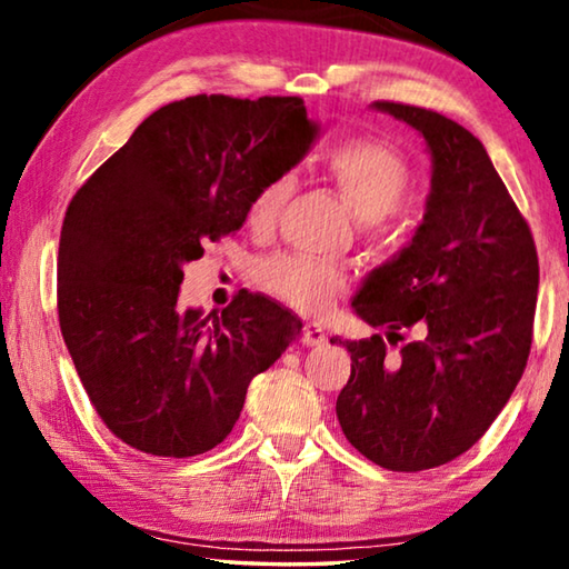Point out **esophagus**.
Returning <instances> with one entry per match:
<instances>
[{"mask_svg": "<svg viewBox=\"0 0 569 569\" xmlns=\"http://www.w3.org/2000/svg\"><path fill=\"white\" fill-rule=\"evenodd\" d=\"M326 341H329V336H326V331L321 329L319 323H306V331H303V343L306 346H323Z\"/></svg>", "mask_w": 569, "mask_h": 569, "instance_id": "1", "label": "esophagus"}]
</instances>
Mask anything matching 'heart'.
I'll use <instances>...</instances> for the list:
<instances>
[{"instance_id":"b5f03b06","label":"heart","mask_w":569,"mask_h":569,"mask_svg":"<svg viewBox=\"0 0 569 569\" xmlns=\"http://www.w3.org/2000/svg\"><path fill=\"white\" fill-rule=\"evenodd\" d=\"M323 170L349 200L353 216L361 223H377L387 218L401 206L411 188L407 158L387 142L369 138L336 142L326 150ZM291 192V172H276L250 200L248 223L256 230L271 228ZM253 281L298 311L321 313L346 291L349 276L339 263L316 261L298 253H273L253 266Z\"/></svg>"}]
</instances>
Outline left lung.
I'll return each mask as SVG.
<instances>
[{
    "mask_svg": "<svg viewBox=\"0 0 569 569\" xmlns=\"http://www.w3.org/2000/svg\"><path fill=\"white\" fill-rule=\"evenodd\" d=\"M417 130L431 156L421 223L397 256L363 278L351 308L379 333L331 343L351 353L336 399L346 439L391 471L441 467L477 445L522 379L539 263L529 226L487 150L445 114L373 102Z\"/></svg>",
    "mask_w": 569,
    "mask_h": 569,
    "instance_id": "1",
    "label": "left lung"
}]
</instances>
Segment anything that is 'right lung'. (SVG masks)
Instances as JSON below:
<instances>
[{
  "label": "right lung",
  "mask_w": 569,
  "mask_h": 569,
  "mask_svg": "<svg viewBox=\"0 0 569 569\" xmlns=\"http://www.w3.org/2000/svg\"><path fill=\"white\" fill-rule=\"evenodd\" d=\"M321 134L301 98L198 94L142 120L64 213L62 339L94 411L146 455L186 459L223 441L248 383L301 333L271 298L178 306L182 266L236 233L256 190Z\"/></svg>",
  "instance_id": "add662e5"
}]
</instances>
